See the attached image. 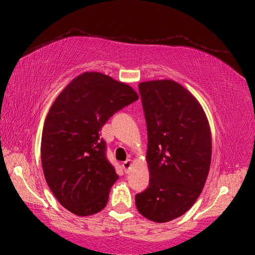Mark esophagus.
<instances>
[{
  "mask_svg": "<svg viewBox=\"0 0 255 255\" xmlns=\"http://www.w3.org/2000/svg\"><path fill=\"white\" fill-rule=\"evenodd\" d=\"M131 167H132V160L128 159V160H127V161L123 162V168H124V172L125 173L130 172Z\"/></svg>",
  "mask_w": 255,
  "mask_h": 255,
  "instance_id": "obj_1",
  "label": "esophagus"
}]
</instances>
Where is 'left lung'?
<instances>
[{
	"instance_id": "left-lung-1",
	"label": "left lung",
	"mask_w": 255,
	"mask_h": 255,
	"mask_svg": "<svg viewBox=\"0 0 255 255\" xmlns=\"http://www.w3.org/2000/svg\"><path fill=\"white\" fill-rule=\"evenodd\" d=\"M146 125L147 189L135 207L156 223L173 221L200 196L211 163V133L198 101L173 80L139 83Z\"/></svg>"
}]
</instances>
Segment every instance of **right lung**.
Here are the masks:
<instances>
[{"label": "right lung", "instance_id": "right-lung-1", "mask_svg": "<svg viewBox=\"0 0 255 255\" xmlns=\"http://www.w3.org/2000/svg\"><path fill=\"white\" fill-rule=\"evenodd\" d=\"M127 83L99 72L76 76L52 104L41 134L45 180L62 207L76 216L103 210L118 180L100 131L118 110L138 100Z\"/></svg>", "mask_w": 255, "mask_h": 255}]
</instances>
